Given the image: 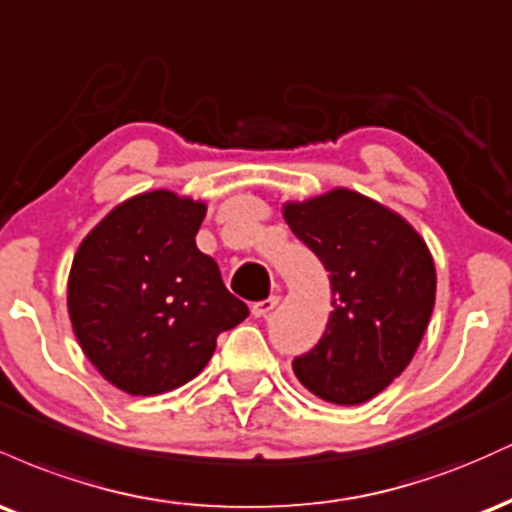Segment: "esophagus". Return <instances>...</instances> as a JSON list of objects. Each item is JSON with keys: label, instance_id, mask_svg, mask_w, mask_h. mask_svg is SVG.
<instances>
[{"label": "esophagus", "instance_id": "34e87169", "mask_svg": "<svg viewBox=\"0 0 512 512\" xmlns=\"http://www.w3.org/2000/svg\"><path fill=\"white\" fill-rule=\"evenodd\" d=\"M279 305V296H269L267 301H260V303H252V315L255 317H267L272 310Z\"/></svg>", "mask_w": 512, "mask_h": 512}]
</instances>
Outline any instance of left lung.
Returning a JSON list of instances; mask_svg holds the SVG:
<instances>
[{"instance_id": "left-lung-1", "label": "left lung", "mask_w": 512, "mask_h": 512, "mask_svg": "<svg viewBox=\"0 0 512 512\" xmlns=\"http://www.w3.org/2000/svg\"><path fill=\"white\" fill-rule=\"evenodd\" d=\"M284 219L330 272L334 308L293 373L325 402H368L409 366L424 339L436 303L431 250L397 211L346 187L286 202Z\"/></svg>"}]
</instances>
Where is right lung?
I'll list each match as a JSON object with an SVG mask.
<instances>
[{
  "label": "right lung",
  "mask_w": 512,
  "mask_h": 512,
  "mask_svg": "<svg viewBox=\"0 0 512 512\" xmlns=\"http://www.w3.org/2000/svg\"><path fill=\"white\" fill-rule=\"evenodd\" d=\"M207 204L173 190L125 199L81 240L67 308L88 361L134 397L202 373L216 337L248 317L195 236Z\"/></svg>",
  "instance_id": "obj_1"
}]
</instances>
